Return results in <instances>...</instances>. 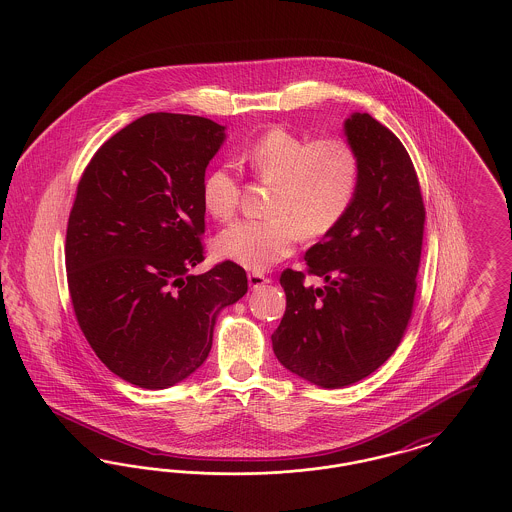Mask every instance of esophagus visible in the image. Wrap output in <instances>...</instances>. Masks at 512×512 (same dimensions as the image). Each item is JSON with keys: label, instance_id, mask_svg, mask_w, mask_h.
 Wrapping results in <instances>:
<instances>
[{"label": "esophagus", "instance_id": "esophagus-1", "mask_svg": "<svg viewBox=\"0 0 512 512\" xmlns=\"http://www.w3.org/2000/svg\"><path fill=\"white\" fill-rule=\"evenodd\" d=\"M247 280H249V286H251L253 290H257V288H263L265 284L270 282V278L265 276L263 272H249V274H247Z\"/></svg>", "mask_w": 512, "mask_h": 512}]
</instances>
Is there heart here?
I'll return each mask as SVG.
<instances>
[{
  "label": "heart",
  "instance_id": "obj_1",
  "mask_svg": "<svg viewBox=\"0 0 512 512\" xmlns=\"http://www.w3.org/2000/svg\"><path fill=\"white\" fill-rule=\"evenodd\" d=\"M240 163L263 184H272L268 219L240 220L217 238V253L251 270H265L303 238L317 242L338 228L351 211L363 165L351 142L338 136L307 140L288 128H270L240 153ZM205 211L219 222L234 219L242 182L228 167H215L203 180Z\"/></svg>",
  "mask_w": 512,
  "mask_h": 512
}]
</instances>
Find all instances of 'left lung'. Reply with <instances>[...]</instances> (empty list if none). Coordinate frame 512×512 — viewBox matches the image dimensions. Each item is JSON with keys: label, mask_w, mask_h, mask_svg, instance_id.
<instances>
[{"label": "left lung", "mask_w": 512, "mask_h": 512, "mask_svg": "<svg viewBox=\"0 0 512 512\" xmlns=\"http://www.w3.org/2000/svg\"><path fill=\"white\" fill-rule=\"evenodd\" d=\"M361 155L357 199L338 228L286 268V313L272 334L278 361L322 388L355 384L384 365L411 322L426 209L401 140L368 113L345 121ZM318 275L315 289L304 280Z\"/></svg>", "instance_id": "8db88e82"}]
</instances>
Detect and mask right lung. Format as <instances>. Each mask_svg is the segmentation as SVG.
Listing matches in <instances>:
<instances>
[{"label": "right lung", "instance_id": "right-lung-1", "mask_svg": "<svg viewBox=\"0 0 512 512\" xmlns=\"http://www.w3.org/2000/svg\"><path fill=\"white\" fill-rule=\"evenodd\" d=\"M224 126L149 113L99 147L76 186L65 265L74 317L122 380L163 390L203 365L222 307L247 292L244 268L205 261V169Z\"/></svg>", "mask_w": 512, "mask_h": 512}]
</instances>
